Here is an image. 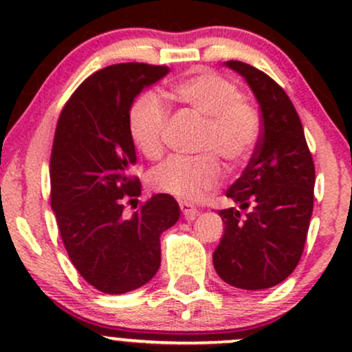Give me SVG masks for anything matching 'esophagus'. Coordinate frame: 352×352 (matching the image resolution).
<instances>
[{
  "label": "esophagus",
  "instance_id": "1",
  "mask_svg": "<svg viewBox=\"0 0 352 352\" xmlns=\"http://www.w3.org/2000/svg\"><path fill=\"white\" fill-rule=\"evenodd\" d=\"M179 205H180V210H182V213H184L185 220L192 221V220H195L197 215H199V210H197L195 207H193V205L190 204V201L180 200V204H179Z\"/></svg>",
  "mask_w": 352,
  "mask_h": 352
}]
</instances>
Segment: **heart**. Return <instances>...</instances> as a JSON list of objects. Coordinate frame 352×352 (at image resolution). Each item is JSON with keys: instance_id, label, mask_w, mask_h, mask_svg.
Masks as SVG:
<instances>
[{"instance_id": "b5f03b06", "label": "heart", "mask_w": 352, "mask_h": 352, "mask_svg": "<svg viewBox=\"0 0 352 352\" xmlns=\"http://www.w3.org/2000/svg\"><path fill=\"white\" fill-rule=\"evenodd\" d=\"M168 96L204 119L199 157L170 159L148 173L153 190L182 200H200L221 180L218 157L230 168L250 159L261 134L260 114L241 99L235 84L210 71H197L168 89ZM168 112L155 94H142L131 106L129 135L145 159L159 160Z\"/></svg>"}]
</instances>
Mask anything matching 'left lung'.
<instances>
[{"label":"left lung","mask_w":352,"mask_h":352,"mask_svg":"<svg viewBox=\"0 0 352 352\" xmlns=\"http://www.w3.org/2000/svg\"><path fill=\"white\" fill-rule=\"evenodd\" d=\"M225 64L252 87L261 134L250 164L227 190L249 212H218L225 233L213 266L228 285L256 292L285 281L300 263L313 213L314 162L300 116L280 84L241 60Z\"/></svg>","instance_id":"obj_1"}]
</instances>
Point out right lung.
Instances as JSON below:
<instances>
[{
	"label": "right lung",
	"instance_id": "right-lung-1",
	"mask_svg": "<svg viewBox=\"0 0 352 352\" xmlns=\"http://www.w3.org/2000/svg\"><path fill=\"white\" fill-rule=\"evenodd\" d=\"M167 72V66L144 63L104 67L76 89L56 125L51 208L74 268L107 294L132 292L155 276L160 235L180 217L167 193L153 195L131 217L124 213L127 199L140 195L129 111L137 94Z\"/></svg>",
	"mask_w": 352,
	"mask_h": 352
}]
</instances>
